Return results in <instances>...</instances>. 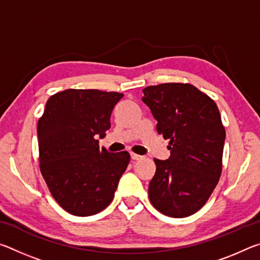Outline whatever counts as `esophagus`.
<instances>
[{
	"mask_svg": "<svg viewBox=\"0 0 260 260\" xmlns=\"http://www.w3.org/2000/svg\"><path fill=\"white\" fill-rule=\"evenodd\" d=\"M131 158H132V159H133V160H139V159H141V158H142V156L138 155V153L132 152V153H131Z\"/></svg>",
	"mask_w": 260,
	"mask_h": 260,
	"instance_id": "1",
	"label": "esophagus"
}]
</instances>
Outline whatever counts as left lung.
Masks as SVG:
<instances>
[{
  "mask_svg": "<svg viewBox=\"0 0 260 260\" xmlns=\"http://www.w3.org/2000/svg\"><path fill=\"white\" fill-rule=\"evenodd\" d=\"M142 91L171 150L169 159H153L149 200L162 214L188 217L208 202L221 175L226 131L219 109L190 83H161Z\"/></svg>",
  "mask_w": 260,
  "mask_h": 260,
  "instance_id": "left-lung-1",
  "label": "left lung"
}]
</instances>
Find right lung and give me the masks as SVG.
I'll return each mask as SVG.
<instances>
[{
	"mask_svg": "<svg viewBox=\"0 0 260 260\" xmlns=\"http://www.w3.org/2000/svg\"><path fill=\"white\" fill-rule=\"evenodd\" d=\"M124 94L67 89L47 101L38 121L40 171L51 196L78 217L101 212L111 203L131 156L99 146L110 116Z\"/></svg>",
	"mask_w": 260,
	"mask_h": 260,
	"instance_id": "right-lung-1",
	"label": "right lung"
}]
</instances>
